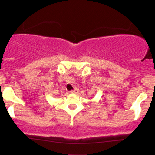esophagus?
<instances>
[{
  "label": "esophagus",
  "mask_w": 155,
  "mask_h": 155,
  "mask_svg": "<svg viewBox=\"0 0 155 155\" xmlns=\"http://www.w3.org/2000/svg\"><path fill=\"white\" fill-rule=\"evenodd\" d=\"M70 92L71 94H77L78 92H79V89H78V88H74V89H73V90L70 91Z\"/></svg>",
  "instance_id": "esophagus-1"
}]
</instances>
